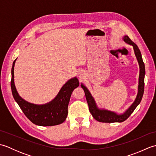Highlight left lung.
<instances>
[{
  "mask_svg": "<svg viewBox=\"0 0 156 156\" xmlns=\"http://www.w3.org/2000/svg\"><path fill=\"white\" fill-rule=\"evenodd\" d=\"M123 40L127 43L128 44L133 45L135 54L136 56L137 59L140 65V77H139V86H138V94L137 96V98L135 99V102H133L132 105L129 107L127 111H125L122 115H119L113 112L106 111V110H100L98 109L96 105L95 101L94 98H92L90 92L88 91L87 87H84V85L81 84L82 88H83L84 91L88 105L89 111H90V113L92 114V117H93L96 120L102 122H121L125 121L126 119H128V117L130 116L132 112L134 111V110L137 107V105L140 103L143 97L144 92V77H145V65L143 62V59L141 57V54L140 49L138 48L137 45L135 44L134 42L131 40L127 35H125L123 37Z\"/></svg>",
  "mask_w": 156,
  "mask_h": 156,
  "instance_id": "obj_1",
  "label": "left lung"
}]
</instances>
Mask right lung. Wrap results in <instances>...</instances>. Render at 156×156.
I'll use <instances>...</instances> for the list:
<instances>
[{"mask_svg":"<svg viewBox=\"0 0 156 156\" xmlns=\"http://www.w3.org/2000/svg\"><path fill=\"white\" fill-rule=\"evenodd\" d=\"M11 69V87L13 98L23 113L33 123L40 126H54L62 123L68 115V107L73 90L79 86L77 78L68 80L63 86L58 96L49 103L37 105L23 100L19 97L14 83V66Z\"/></svg>","mask_w":156,"mask_h":156,"instance_id":"right-lung-1","label":"right lung"}]
</instances>
